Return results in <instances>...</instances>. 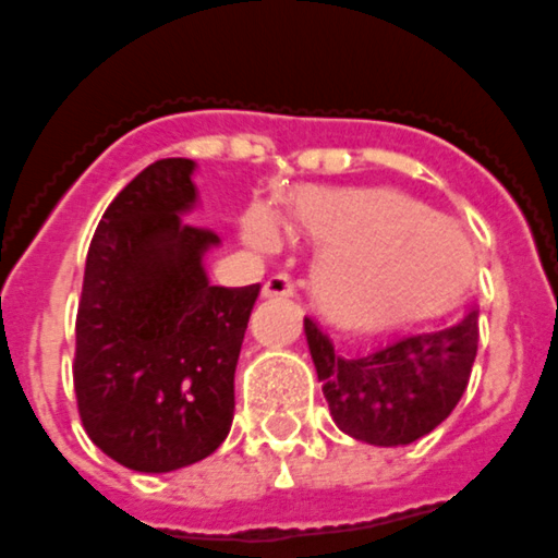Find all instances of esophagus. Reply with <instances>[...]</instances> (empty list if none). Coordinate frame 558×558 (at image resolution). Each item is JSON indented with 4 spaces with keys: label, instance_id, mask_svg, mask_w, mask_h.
Listing matches in <instances>:
<instances>
[{
    "label": "esophagus",
    "instance_id": "34e87169",
    "mask_svg": "<svg viewBox=\"0 0 558 558\" xmlns=\"http://www.w3.org/2000/svg\"><path fill=\"white\" fill-rule=\"evenodd\" d=\"M294 280L289 278V275H269L267 280H264V289L262 294L264 296H294Z\"/></svg>",
    "mask_w": 558,
    "mask_h": 558
}]
</instances>
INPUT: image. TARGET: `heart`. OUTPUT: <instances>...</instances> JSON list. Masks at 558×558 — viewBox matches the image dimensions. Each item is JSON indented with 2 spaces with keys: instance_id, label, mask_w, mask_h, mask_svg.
I'll list each match as a JSON object with an SVG mask.
<instances>
[{
  "instance_id": "obj_1",
  "label": "heart",
  "mask_w": 558,
  "mask_h": 558,
  "mask_svg": "<svg viewBox=\"0 0 558 558\" xmlns=\"http://www.w3.org/2000/svg\"><path fill=\"white\" fill-rule=\"evenodd\" d=\"M294 220L325 253L314 300L347 330H388L444 314L476 269L471 239L457 222L390 190H316L294 203ZM250 239L278 242L267 215H253Z\"/></svg>"
}]
</instances>
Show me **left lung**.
I'll return each mask as SVG.
<instances>
[{
    "label": "left lung",
    "instance_id": "obj_1",
    "mask_svg": "<svg viewBox=\"0 0 558 558\" xmlns=\"http://www.w3.org/2000/svg\"><path fill=\"white\" fill-rule=\"evenodd\" d=\"M305 338L338 429L372 446H408L444 424L465 393L478 350V311L355 357L336 355L311 319Z\"/></svg>",
    "mask_w": 558,
    "mask_h": 558
}]
</instances>
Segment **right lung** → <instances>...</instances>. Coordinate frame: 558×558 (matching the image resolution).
<instances>
[{
  "label": "right lung",
  "mask_w": 558,
  "mask_h": 558,
  "mask_svg": "<svg viewBox=\"0 0 558 558\" xmlns=\"http://www.w3.org/2000/svg\"><path fill=\"white\" fill-rule=\"evenodd\" d=\"M195 161L159 159L109 203L87 250L74 390L93 444L140 473L203 460L233 421V374L262 286H211L220 244L190 226Z\"/></svg>",
  "instance_id": "right-lung-1"
}]
</instances>
